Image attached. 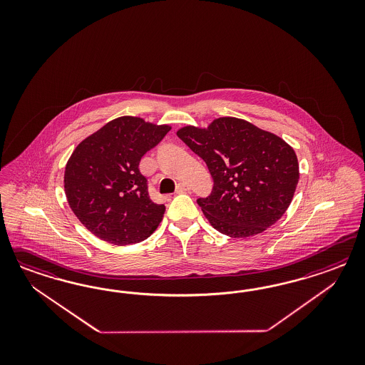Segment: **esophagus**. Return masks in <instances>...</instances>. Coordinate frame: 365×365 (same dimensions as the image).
<instances>
[{
  "label": "esophagus",
  "mask_w": 365,
  "mask_h": 365,
  "mask_svg": "<svg viewBox=\"0 0 365 365\" xmlns=\"http://www.w3.org/2000/svg\"><path fill=\"white\" fill-rule=\"evenodd\" d=\"M190 191V187H188L186 183H179L177 186V190H175V192L177 194H182V192H187Z\"/></svg>",
  "instance_id": "1"
}]
</instances>
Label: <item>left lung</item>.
<instances>
[{"instance_id": "left-lung-1", "label": "left lung", "mask_w": 365, "mask_h": 365, "mask_svg": "<svg viewBox=\"0 0 365 365\" xmlns=\"http://www.w3.org/2000/svg\"><path fill=\"white\" fill-rule=\"evenodd\" d=\"M177 135L210 171L212 190L197 202L215 230L246 238L284 215L299 174L294 150L281 138L235 118H220L207 130L188 125Z\"/></svg>"}]
</instances>
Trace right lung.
I'll list each match as a JSON object with an SVG mask.
<instances>
[{"mask_svg": "<svg viewBox=\"0 0 365 365\" xmlns=\"http://www.w3.org/2000/svg\"><path fill=\"white\" fill-rule=\"evenodd\" d=\"M168 125L123 116L78 144L66 167V199L78 221L100 240L131 245L147 240L162 221L139 171L140 159L160 143Z\"/></svg>", "mask_w": 365, "mask_h": 365, "instance_id": "obj_1", "label": "right lung"}]
</instances>
